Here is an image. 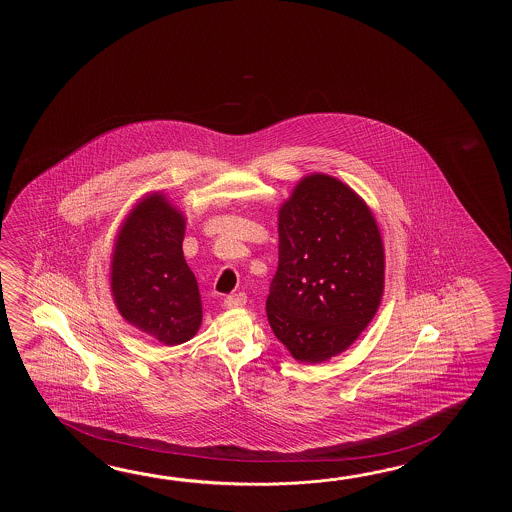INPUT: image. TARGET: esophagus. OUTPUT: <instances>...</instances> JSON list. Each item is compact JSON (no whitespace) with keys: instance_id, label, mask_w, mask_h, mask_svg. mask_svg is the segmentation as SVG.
<instances>
[{"instance_id":"esophagus-1","label":"esophagus","mask_w":512,"mask_h":512,"mask_svg":"<svg viewBox=\"0 0 512 512\" xmlns=\"http://www.w3.org/2000/svg\"><path fill=\"white\" fill-rule=\"evenodd\" d=\"M245 304H247V296H245V293L230 294V296L225 298V305H227L229 309L243 307Z\"/></svg>"}]
</instances>
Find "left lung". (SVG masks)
<instances>
[{"instance_id":"8db88e82","label":"left lung","mask_w":512,"mask_h":512,"mask_svg":"<svg viewBox=\"0 0 512 512\" xmlns=\"http://www.w3.org/2000/svg\"><path fill=\"white\" fill-rule=\"evenodd\" d=\"M272 333L298 362L320 364L360 337L381 305L384 247L368 205L326 174L305 175L278 212Z\"/></svg>"}]
</instances>
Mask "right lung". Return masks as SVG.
<instances>
[{"instance_id": "obj_1", "label": "right lung", "mask_w": 512, "mask_h": 512, "mask_svg": "<svg viewBox=\"0 0 512 512\" xmlns=\"http://www.w3.org/2000/svg\"><path fill=\"white\" fill-rule=\"evenodd\" d=\"M183 238L185 216L153 192L124 219L111 258V293L120 315L164 346L190 340L203 318Z\"/></svg>"}]
</instances>
